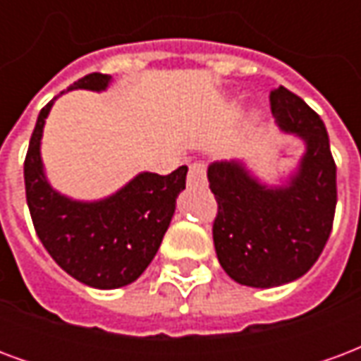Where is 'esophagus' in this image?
I'll use <instances>...</instances> for the list:
<instances>
[{
    "label": "esophagus",
    "instance_id": "obj_1",
    "mask_svg": "<svg viewBox=\"0 0 361 361\" xmlns=\"http://www.w3.org/2000/svg\"><path fill=\"white\" fill-rule=\"evenodd\" d=\"M207 180V172H204V166L201 162H195V164L189 166L188 172V185H201Z\"/></svg>",
    "mask_w": 361,
    "mask_h": 361
}]
</instances>
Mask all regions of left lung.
Masks as SVG:
<instances>
[{
  "mask_svg": "<svg viewBox=\"0 0 361 361\" xmlns=\"http://www.w3.org/2000/svg\"><path fill=\"white\" fill-rule=\"evenodd\" d=\"M271 110L280 129L305 145L282 185H267L238 160L212 162L207 172L219 203L216 257L230 279L251 288L282 286L310 271L336 209V164L323 119L284 87L271 92Z\"/></svg>",
  "mask_w": 361,
  "mask_h": 361,
  "instance_id": "8db88e82",
  "label": "left lung"
}]
</instances>
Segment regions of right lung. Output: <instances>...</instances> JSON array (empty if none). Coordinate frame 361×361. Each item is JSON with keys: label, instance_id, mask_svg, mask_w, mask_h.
<instances>
[{"label": "right lung", "instance_id": "right-lung-1", "mask_svg": "<svg viewBox=\"0 0 361 361\" xmlns=\"http://www.w3.org/2000/svg\"><path fill=\"white\" fill-rule=\"evenodd\" d=\"M110 81V75L90 73L67 90L98 92L108 89ZM54 100L36 119L25 158V189L36 234L51 259L82 284L100 290L127 286L157 255L176 211V199L185 189L188 166L168 176L137 173L100 201L61 195L50 185L40 157L44 123Z\"/></svg>", "mask_w": 361, "mask_h": 361}]
</instances>
